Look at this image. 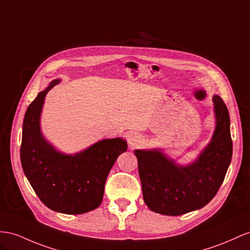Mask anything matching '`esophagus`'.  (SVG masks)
<instances>
[{
	"instance_id": "esophagus-1",
	"label": "esophagus",
	"mask_w": 250,
	"mask_h": 250,
	"mask_svg": "<svg viewBox=\"0 0 250 250\" xmlns=\"http://www.w3.org/2000/svg\"><path fill=\"white\" fill-rule=\"evenodd\" d=\"M140 140H142V136L137 133H131L130 135L127 136V142H129V144L133 146H137L140 143Z\"/></svg>"
}]
</instances>
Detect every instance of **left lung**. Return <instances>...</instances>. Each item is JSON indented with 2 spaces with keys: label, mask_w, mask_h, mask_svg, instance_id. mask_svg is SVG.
<instances>
[{
  "label": "left lung",
  "mask_w": 250,
  "mask_h": 250,
  "mask_svg": "<svg viewBox=\"0 0 250 250\" xmlns=\"http://www.w3.org/2000/svg\"><path fill=\"white\" fill-rule=\"evenodd\" d=\"M213 102L215 131L195 163L180 167L157 150L135 151L144 201L154 212L182 215L206 206L219 191L231 162L232 140L225 102L216 95Z\"/></svg>",
  "instance_id": "1"
}]
</instances>
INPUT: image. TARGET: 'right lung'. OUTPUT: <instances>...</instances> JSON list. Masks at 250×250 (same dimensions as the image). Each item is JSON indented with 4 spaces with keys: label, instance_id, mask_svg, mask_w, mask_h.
Wrapping results in <instances>:
<instances>
[{
    "label": "right lung",
    "instance_id": "1",
    "mask_svg": "<svg viewBox=\"0 0 250 250\" xmlns=\"http://www.w3.org/2000/svg\"><path fill=\"white\" fill-rule=\"evenodd\" d=\"M59 80L38 94L25 113L21 164L31 187L46 207L65 214H81L97 208L104 197L108 172L127 146L121 138L104 139L76 155L56 151L40 132L45 95Z\"/></svg>",
    "mask_w": 250,
    "mask_h": 250
}]
</instances>
